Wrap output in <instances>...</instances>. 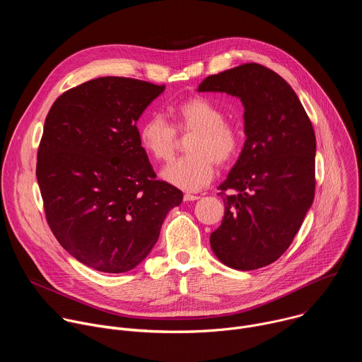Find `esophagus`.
<instances>
[{"label": "esophagus", "mask_w": 362, "mask_h": 362, "mask_svg": "<svg viewBox=\"0 0 362 362\" xmlns=\"http://www.w3.org/2000/svg\"><path fill=\"white\" fill-rule=\"evenodd\" d=\"M183 199H185L186 202H193V200H199L200 197H199V196H196V194H190V193H186V194L183 196Z\"/></svg>", "instance_id": "34e87169"}]
</instances>
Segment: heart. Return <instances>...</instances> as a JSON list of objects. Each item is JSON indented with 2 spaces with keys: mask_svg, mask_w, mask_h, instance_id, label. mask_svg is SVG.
<instances>
[{
  "mask_svg": "<svg viewBox=\"0 0 362 362\" xmlns=\"http://www.w3.org/2000/svg\"><path fill=\"white\" fill-rule=\"evenodd\" d=\"M173 126L160 116L147 117L139 127L141 148L156 162H169L177 147V134H192L189 156L162 170V179L186 192H197L215 177V162L229 163L239 150L238 130L225 122L223 110L209 98L194 95L170 110Z\"/></svg>",
  "mask_w": 362,
  "mask_h": 362,
  "instance_id": "obj_1",
  "label": "heart"
}]
</instances>
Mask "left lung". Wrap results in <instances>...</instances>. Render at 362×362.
Segmentation results:
<instances>
[{
	"instance_id": "obj_1",
	"label": "left lung",
	"mask_w": 362,
	"mask_h": 362,
	"mask_svg": "<svg viewBox=\"0 0 362 362\" xmlns=\"http://www.w3.org/2000/svg\"><path fill=\"white\" fill-rule=\"evenodd\" d=\"M197 91L240 98L245 144L218 187L222 225L211 235L218 259L238 271L275 262L298 233L315 194V133L292 87L256 63L206 77Z\"/></svg>"
}]
</instances>
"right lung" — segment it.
<instances>
[{
    "label": "right lung",
    "instance_id": "1",
    "mask_svg": "<svg viewBox=\"0 0 362 362\" xmlns=\"http://www.w3.org/2000/svg\"><path fill=\"white\" fill-rule=\"evenodd\" d=\"M165 86L98 77L51 106L37 156L47 222L81 264L106 274L136 268L158 242L175 186L156 180L137 120Z\"/></svg>",
    "mask_w": 362,
    "mask_h": 362
}]
</instances>
